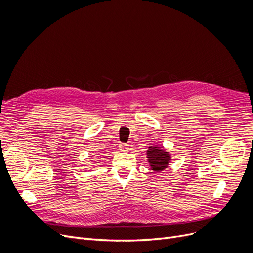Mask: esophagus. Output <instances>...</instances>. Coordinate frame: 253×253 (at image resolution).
<instances>
[{"label": "esophagus", "instance_id": "obj_1", "mask_svg": "<svg viewBox=\"0 0 253 253\" xmlns=\"http://www.w3.org/2000/svg\"><path fill=\"white\" fill-rule=\"evenodd\" d=\"M118 147H119V150H120V151H127V149H128L127 144H125V143L119 144Z\"/></svg>", "mask_w": 253, "mask_h": 253}]
</instances>
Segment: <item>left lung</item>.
<instances>
[{
	"label": "left lung",
	"instance_id": "1",
	"mask_svg": "<svg viewBox=\"0 0 253 253\" xmlns=\"http://www.w3.org/2000/svg\"><path fill=\"white\" fill-rule=\"evenodd\" d=\"M146 155L150 168L155 172H161L167 168L171 160L169 151L164 148H160L159 146H149Z\"/></svg>",
	"mask_w": 253,
	"mask_h": 253
}]
</instances>
